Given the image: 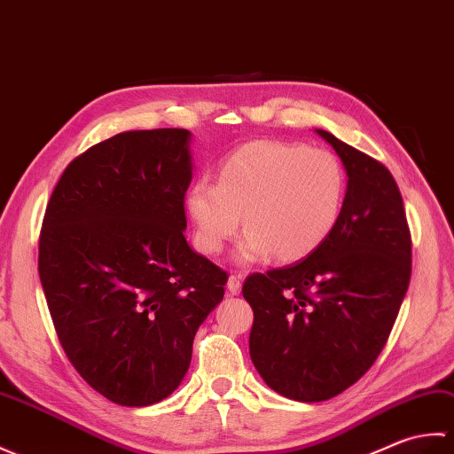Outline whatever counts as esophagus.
Here are the masks:
<instances>
[{
  "instance_id": "34e87169",
  "label": "esophagus",
  "mask_w": 454,
  "mask_h": 454,
  "mask_svg": "<svg viewBox=\"0 0 454 454\" xmlns=\"http://www.w3.org/2000/svg\"><path fill=\"white\" fill-rule=\"evenodd\" d=\"M240 287H243V276L240 274H231L227 279V289L231 295H239Z\"/></svg>"
}]
</instances>
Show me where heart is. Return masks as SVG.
I'll return each mask as SVG.
<instances>
[{
  "mask_svg": "<svg viewBox=\"0 0 454 454\" xmlns=\"http://www.w3.org/2000/svg\"><path fill=\"white\" fill-rule=\"evenodd\" d=\"M344 200L346 170L330 151L258 139L223 159L217 183L209 176L194 180L186 209L194 243L207 256L221 253L243 214L247 233L237 260L260 262L276 254L295 262L330 237Z\"/></svg>",
  "mask_w": 454,
  "mask_h": 454,
  "instance_id": "b5f03b06",
  "label": "heart"
}]
</instances>
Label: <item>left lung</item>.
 Here are the masks:
<instances>
[{"mask_svg": "<svg viewBox=\"0 0 454 454\" xmlns=\"http://www.w3.org/2000/svg\"><path fill=\"white\" fill-rule=\"evenodd\" d=\"M348 188L336 229L294 266L248 276L250 359L270 388L322 402L375 364L410 284L411 239L390 170L325 129Z\"/></svg>", "mask_w": 454, "mask_h": 454, "instance_id": "obj_1", "label": "left lung"}]
</instances>
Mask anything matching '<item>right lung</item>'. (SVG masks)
<instances>
[{"label": "right lung", "instance_id": "right-lung-1", "mask_svg": "<svg viewBox=\"0 0 454 454\" xmlns=\"http://www.w3.org/2000/svg\"><path fill=\"white\" fill-rule=\"evenodd\" d=\"M190 132L134 129L75 157L46 206L38 274L75 371L120 406L173 395L227 271L188 247Z\"/></svg>", "mask_w": 454, "mask_h": 454}]
</instances>
